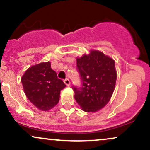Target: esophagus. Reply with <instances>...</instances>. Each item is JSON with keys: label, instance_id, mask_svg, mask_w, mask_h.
Listing matches in <instances>:
<instances>
[{"label": "esophagus", "instance_id": "obj_1", "mask_svg": "<svg viewBox=\"0 0 150 150\" xmlns=\"http://www.w3.org/2000/svg\"><path fill=\"white\" fill-rule=\"evenodd\" d=\"M64 83H65V84H66V85H67V86H69L70 84V80H68V79H66V80H64Z\"/></svg>", "mask_w": 150, "mask_h": 150}]
</instances>
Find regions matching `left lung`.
I'll return each instance as SVG.
<instances>
[{"instance_id":"8db88e82","label":"left lung","mask_w":150,"mask_h":150,"mask_svg":"<svg viewBox=\"0 0 150 150\" xmlns=\"http://www.w3.org/2000/svg\"><path fill=\"white\" fill-rule=\"evenodd\" d=\"M82 87L73 86L75 99L83 111L95 112L107 105L114 92L117 80L115 62L98 50L77 58Z\"/></svg>"}]
</instances>
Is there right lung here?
I'll return each mask as SVG.
<instances>
[{"instance_id":"add662e5","label":"right lung","mask_w":150,"mask_h":150,"mask_svg":"<svg viewBox=\"0 0 150 150\" xmlns=\"http://www.w3.org/2000/svg\"><path fill=\"white\" fill-rule=\"evenodd\" d=\"M25 94L38 109L48 111L59 101L60 91L66 86L51 68L50 61L28 68L21 78Z\"/></svg>"}]
</instances>
